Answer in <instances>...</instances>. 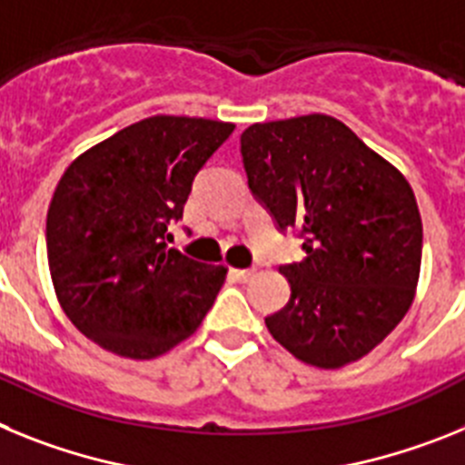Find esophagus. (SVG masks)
Returning <instances> with one entry per match:
<instances>
[{
    "mask_svg": "<svg viewBox=\"0 0 465 465\" xmlns=\"http://www.w3.org/2000/svg\"><path fill=\"white\" fill-rule=\"evenodd\" d=\"M233 276L238 278V281H250V278L255 276V269H232Z\"/></svg>",
    "mask_w": 465,
    "mask_h": 465,
    "instance_id": "1",
    "label": "esophagus"
}]
</instances>
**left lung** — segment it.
Listing matches in <instances>:
<instances>
[{"instance_id":"obj_1","label":"left lung","mask_w":465,"mask_h":465,"mask_svg":"<svg viewBox=\"0 0 465 465\" xmlns=\"http://www.w3.org/2000/svg\"><path fill=\"white\" fill-rule=\"evenodd\" d=\"M250 192L276 227L300 229L302 262L282 264L288 304L264 322L306 365L367 355L405 318L423 229L410 183L325 114L252 124L241 135Z\"/></svg>"}]
</instances>
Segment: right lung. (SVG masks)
Here are the masks:
<instances>
[{"label":"right lung","mask_w":465,"mask_h":465,"mask_svg":"<svg viewBox=\"0 0 465 465\" xmlns=\"http://www.w3.org/2000/svg\"><path fill=\"white\" fill-rule=\"evenodd\" d=\"M233 124L149 116L84 152L60 177L46 215L55 294L74 328L133 361L196 332L227 269L168 248L196 173Z\"/></svg>","instance_id":"obj_1"}]
</instances>
